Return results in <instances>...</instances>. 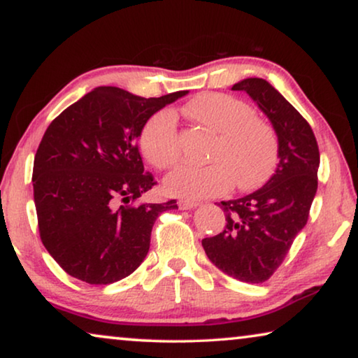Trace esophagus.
Masks as SVG:
<instances>
[{
	"label": "esophagus",
	"mask_w": 358,
	"mask_h": 358,
	"mask_svg": "<svg viewBox=\"0 0 358 358\" xmlns=\"http://www.w3.org/2000/svg\"><path fill=\"white\" fill-rule=\"evenodd\" d=\"M197 206H199V202L188 201V199H180V201H178V207H180L181 210H191V209H196Z\"/></svg>",
	"instance_id": "obj_1"
}]
</instances>
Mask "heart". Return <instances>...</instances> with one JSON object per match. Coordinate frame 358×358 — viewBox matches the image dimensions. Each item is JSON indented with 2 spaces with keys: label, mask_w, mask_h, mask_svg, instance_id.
Returning a JSON list of instances; mask_svg holds the SVG:
<instances>
[{
  "label": "heart",
  "mask_w": 358,
  "mask_h": 358,
  "mask_svg": "<svg viewBox=\"0 0 358 358\" xmlns=\"http://www.w3.org/2000/svg\"><path fill=\"white\" fill-rule=\"evenodd\" d=\"M186 114L215 133L207 152L209 164H181L165 178L167 193L202 199L238 189H254L265 183L278 161V135L273 125L252 114L244 101L225 93H201L186 104ZM140 149L159 170L169 169L180 157V140L173 112L152 114L141 127Z\"/></svg>",
  "instance_id": "obj_1"
}]
</instances>
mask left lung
I'll use <instances>...</instances> for the list:
<instances>
[{
    "instance_id": "8db88e82",
    "label": "left lung",
    "mask_w": 358,
    "mask_h": 358,
    "mask_svg": "<svg viewBox=\"0 0 358 358\" xmlns=\"http://www.w3.org/2000/svg\"><path fill=\"white\" fill-rule=\"evenodd\" d=\"M231 90L246 92L273 124L280 164L255 193L220 202L225 228L202 239V248L227 275L264 282L282 264L308 220L318 186L320 151L308 122L266 80L246 78Z\"/></svg>"
}]
</instances>
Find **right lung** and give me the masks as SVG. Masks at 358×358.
<instances>
[{
  "label": "right lung",
  "mask_w": 358,
  "mask_h": 358,
  "mask_svg": "<svg viewBox=\"0 0 358 358\" xmlns=\"http://www.w3.org/2000/svg\"><path fill=\"white\" fill-rule=\"evenodd\" d=\"M185 94L146 99L99 87L46 128L31 175L38 231L73 278L110 285L133 273L146 257L156 218L178 209L177 199L138 202L157 183L145 173L138 136L149 117Z\"/></svg>",
  "instance_id": "add662e5"
}]
</instances>
